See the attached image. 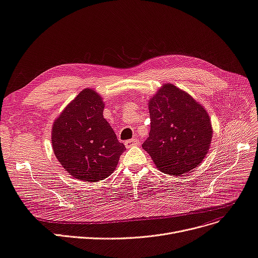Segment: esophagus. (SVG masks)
Returning a JSON list of instances; mask_svg holds the SVG:
<instances>
[{
    "label": "esophagus",
    "mask_w": 258,
    "mask_h": 258,
    "mask_svg": "<svg viewBox=\"0 0 258 258\" xmlns=\"http://www.w3.org/2000/svg\"><path fill=\"white\" fill-rule=\"evenodd\" d=\"M125 147L126 148H131V147H135V145H138L139 144V140L137 138H132L127 141H125Z\"/></svg>",
    "instance_id": "esophagus-1"
}]
</instances>
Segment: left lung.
<instances>
[{"mask_svg":"<svg viewBox=\"0 0 258 258\" xmlns=\"http://www.w3.org/2000/svg\"><path fill=\"white\" fill-rule=\"evenodd\" d=\"M151 131L142 144L162 173L180 176L199 166L209 152L212 125L204 106L174 84L150 99Z\"/></svg>","mask_w":258,"mask_h":258,"instance_id":"obj_1","label":"left lung"}]
</instances>
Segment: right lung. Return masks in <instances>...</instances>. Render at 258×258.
Masks as SVG:
<instances>
[{"label": "right lung", "instance_id": "right-lung-1", "mask_svg": "<svg viewBox=\"0 0 258 258\" xmlns=\"http://www.w3.org/2000/svg\"><path fill=\"white\" fill-rule=\"evenodd\" d=\"M104 103L85 88L55 119L51 144L55 158L74 178L97 182L113 173L124 144L103 117Z\"/></svg>", "mask_w": 258, "mask_h": 258}]
</instances>
